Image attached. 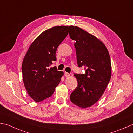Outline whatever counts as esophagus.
Returning a JSON list of instances; mask_svg holds the SVG:
<instances>
[{
	"label": "esophagus",
	"instance_id": "esophagus-1",
	"mask_svg": "<svg viewBox=\"0 0 133 133\" xmlns=\"http://www.w3.org/2000/svg\"><path fill=\"white\" fill-rule=\"evenodd\" d=\"M64 75H65V77H69L70 76V74H69L68 72H64Z\"/></svg>",
	"mask_w": 133,
	"mask_h": 133
}]
</instances>
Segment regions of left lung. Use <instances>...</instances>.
Listing matches in <instances>:
<instances>
[{"label": "left lung", "mask_w": 133, "mask_h": 133, "mask_svg": "<svg viewBox=\"0 0 133 133\" xmlns=\"http://www.w3.org/2000/svg\"><path fill=\"white\" fill-rule=\"evenodd\" d=\"M70 37L74 44L78 67L85 73L75 74L78 85L70 100L80 108L90 107L103 95L111 77L110 54L102 41L79 27L70 26Z\"/></svg>", "instance_id": "1"}]
</instances>
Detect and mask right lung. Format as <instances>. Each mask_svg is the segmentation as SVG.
I'll return each instance as SVG.
<instances>
[{
	"label": "right lung",
	"mask_w": 133,
	"mask_h": 133,
	"mask_svg": "<svg viewBox=\"0 0 133 133\" xmlns=\"http://www.w3.org/2000/svg\"><path fill=\"white\" fill-rule=\"evenodd\" d=\"M69 33V26H55L41 33L31 44L23 60V81L28 95L36 102L52 95L64 73L55 67L57 48Z\"/></svg>",
	"instance_id": "right-lung-1"
}]
</instances>
